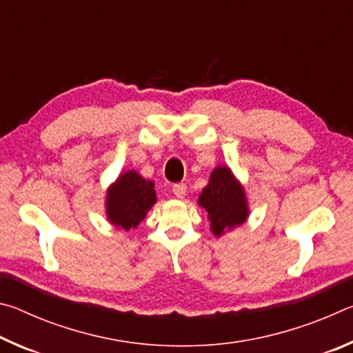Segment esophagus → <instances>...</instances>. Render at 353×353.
Instances as JSON below:
<instances>
[{
    "label": "esophagus",
    "instance_id": "esophagus-1",
    "mask_svg": "<svg viewBox=\"0 0 353 353\" xmlns=\"http://www.w3.org/2000/svg\"><path fill=\"white\" fill-rule=\"evenodd\" d=\"M172 194L176 196V198L182 199L185 194H187V185L185 183H174L172 185Z\"/></svg>",
    "mask_w": 353,
    "mask_h": 353
}]
</instances>
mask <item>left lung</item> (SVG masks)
Returning <instances> with one entry per match:
<instances>
[{
	"label": "left lung",
	"instance_id": "8db88e82",
	"mask_svg": "<svg viewBox=\"0 0 353 353\" xmlns=\"http://www.w3.org/2000/svg\"><path fill=\"white\" fill-rule=\"evenodd\" d=\"M198 202L208 213L212 230L216 236L224 230L243 224L248 218L244 191L225 166H219L212 172L210 182L202 190Z\"/></svg>",
	"mask_w": 353,
	"mask_h": 353
}]
</instances>
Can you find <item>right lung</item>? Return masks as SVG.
I'll list each match as a JSON object with an SVG mask.
<instances>
[{
    "instance_id": "1",
    "label": "right lung",
    "mask_w": 353,
    "mask_h": 353,
    "mask_svg": "<svg viewBox=\"0 0 353 353\" xmlns=\"http://www.w3.org/2000/svg\"><path fill=\"white\" fill-rule=\"evenodd\" d=\"M154 202V182L145 181L135 171L124 172L107 194V216L112 224L130 230L141 223Z\"/></svg>"
}]
</instances>
